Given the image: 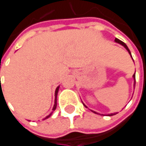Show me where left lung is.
<instances>
[{
  "instance_id": "left-lung-1",
  "label": "left lung",
  "mask_w": 146,
  "mask_h": 146,
  "mask_svg": "<svg viewBox=\"0 0 146 146\" xmlns=\"http://www.w3.org/2000/svg\"><path fill=\"white\" fill-rule=\"evenodd\" d=\"M115 41L117 42V43H119V44H121V45H123V47H124V48H125L126 49H127V50L128 51L129 54H131V51H130V50H129L128 48H127V45H126L125 44L123 43V42L121 41V40H119V39H117V38L115 39ZM131 58H132V56H131ZM133 77H134V79H135V84H134V87H135V74H134V75H133ZM93 113H96V114H98V113H96V112H95V111H93ZM115 114H116V113H111V114H109V116H113V115H115Z\"/></svg>"
}]
</instances>
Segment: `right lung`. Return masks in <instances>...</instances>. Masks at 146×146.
<instances>
[{"instance_id":"right-lung-1","label":"right lung","mask_w":146,"mask_h":146,"mask_svg":"<svg viewBox=\"0 0 146 146\" xmlns=\"http://www.w3.org/2000/svg\"><path fill=\"white\" fill-rule=\"evenodd\" d=\"M58 88H59V87H58L57 88H56V90H55V99H54V107H53V111H54V110H55V109H56V106H57V100H56V99H57V95H58ZM51 114H50V115H48V116H47V117H46V118H45V119H47V118H48V117H49V116H51Z\"/></svg>"}]
</instances>
